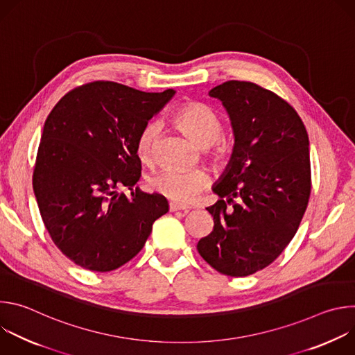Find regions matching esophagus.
Returning <instances> with one entry per match:
<instances>
[{
  "label": "esophagus",
  "mask_w": 355,
  "mask_h": 355,
  "mask_svg": "<svg viewBox=\"0 0 355 355\" xmlns=\"http://www.w3.org/2000/svg\"><path fill=\"white\" fill-rule=\"evenodd\" d=\"M168 208H170V212H177V211H182V212H185V214L188 212V209H187V208H184V207H181V205L175 204V202H170Z\"/></svg>",
  "instance_id": "obj_1"
}]
</instances>
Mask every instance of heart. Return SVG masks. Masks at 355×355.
Here are the masks:
<instances>
[{"mask_svg":"<svg viewBox=\"0 0 355 355\" xmlns=\"http://www.w3.org/2000/svg\"><path fill=\"white\" fill-rule=\"evenodd\" d=\"M174 122L185 130L200 147L207 148L212 160H220L227 151V141L222 135L223 121L220 115L202 103H188L174 115ZM160 135V125L156 121L146 122L136 136V156L150 164L155 159V148ZM147 185L178 205H189L199 193L209 185V175L205 170L193 168L188 171L163 168L151 174Z\"/></svg>","mask_w":355,"mask_h":355,"instance_id":"obj_1","label":"heart"}]
</instances>
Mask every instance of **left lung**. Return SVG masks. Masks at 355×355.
<instances>
[{
  "mask_svg": "<svg viewBox=\"0 0 355 355\" xmlns=\"http://www.w3.org/2000/svg\"><path fill=\"white\" fill-rule=\"evenodd\" d=\"M209 95L222 101L230 116L234 148L214 187L220 199L207 208L214 230L196 248L220 274L247 277L281 254L306 211L309 137L286 101L259 84L230 80Z\"/></svg>",
  "mask_w": 355,
  "mask_h": 355,
  "instance_id": "obj_1",
  "label": "left lung"
}]
</instances>
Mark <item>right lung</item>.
<instances>
[{
  "mask_svg": "<svg viewBox=\"0 0 355 355\" xmlns=\"http://www.w3.org/2000/svg\"><path fill=\"white\" fill-rule=\"evenodd\" d=\"M173 95L92 81L69 91L49 114L32 185L44 227L74 264L96 272L122 267L168 212L163 195L136 191L128 198L119 189L139 181L136 136Z\"/></svg>",
  "mask_w": 355,
  "mask_h": 355,
  "instance_id": "obj_1",
  "label": "right lung"
}]
</instances>
